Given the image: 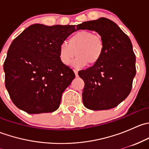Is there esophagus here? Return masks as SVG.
Returning a JSON list of instances; mask_svg holds the SVG:
<instances>
[{
	"instance_id": "1",
	"label": "esophagus",
	"mask_w": 149,
	"mask_h": 149,
	"mask_svg": "<svg viewBox=\"0 0 149 149\" xmlns=\"http://www.w3.org/2000/svg\"><path fill=\"white\" fill-rule=\"evenodd\" d=\"M73 72H74L75 75H76V76L77 77V76H78V70H76V69H74V70H73Z\"/></svg>"
}]
</instances>
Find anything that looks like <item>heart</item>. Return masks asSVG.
Masks as SVG:
<instances>
[{
    "instance_id": "heart-1",
    "label": "heart",
    "mask_w": 149,
    "mask_h": 149,
    "mask_svg": "<svg viewBox=\"0 0 149 149\" xmlns=\"http://www.w3.org/2000/svg\"><path fill=\"white\" fill-rule=\"evenodd\" d=\"M104 51V42L102 36L89 30H81L70 36L68 43L63 42L60 45L58 55L60 61L65 65H70L75 55H77L72 65L80 68L88 63L94 65L98 63Z\"/></svg>"
}]
</instances>
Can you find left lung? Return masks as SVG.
I'll return each instance as SVG.
<instances>
[{
    "label": "left lung",
    "instance_id": "8db88e82",
    "mask_svg": "<svg viewBox=\"0 0 149 149\" xmlns=\"http://www.w3.org/2000/svg\"><path fill=\"white\" fill-rule=\"evenodd\" d=\"M76 28L97 31L104 42L99 62L79 72L84 81V105L91 110L115 107L129 95L136 76L131 41L115 22L104 17L83 22Z\"/></svg>",
    "mask_w": 149,
    "mask_h": 149
}]
</instances>
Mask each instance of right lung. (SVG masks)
I'll use <instances>...</instances> for the list:
<instances>
[{
	"mask_svg": "<svg viewBox=\"0 0 149 149\" xmlns=\"http://www.w3.org/2000/svg\"><path fill=\"white\" fill-rule=\"evenodd\" d=\"M77 31L75 25L29 26L13 40L3 64L5 85L13 103L29 114L58 109L75 78L60 61L59 46Z\"/></svg>",
	"mask_w": 149,
	"mask_h": 149,
	"instance_id": "add662e5",
	"label": "right lung"
}]
</instances>
